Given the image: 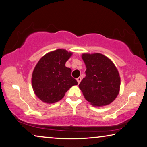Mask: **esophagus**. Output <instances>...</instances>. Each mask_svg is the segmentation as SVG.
<instances>
[{
    "mask_svg": "<svg viewBox=\"0 0 147 147\" xmlns=\"http://www.w3.org/2000/svg\"><path fill=\"white\" fill-rule=\"evenodd\" d=\"M81 78H77V81H78V84H80V83L81 82Z\"/></svg>",
    "mask_w": 147,
    "mask_h": 147,
    "instance_id": "esophagus-1",
    "label": "esophagus"
}]
</instances>
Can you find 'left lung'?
Returning <instances> with one entry per match:
<instances>
[{
    "instance_id": "obj_1",
    "label": "left lung",
    "mask_w": 147,
    "mask_h": 147,
    "mask_svg": "<svg viewBox=\"0 0 147 147\" xmlns=\"http://www.w3.org/2000/svg\"><path fill=\"white\" fill-rule=\"evenodd\" d=\"M87 67L79 85L85 98L94 107H102L112 102L120 88L119 72L111 60L100 53L82 55Z\"/></svg>"
}]
</instances>
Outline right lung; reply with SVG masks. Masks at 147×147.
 I'll return each mask as SVG.
<instances>
[{"label":"right lung","instance_id":"1","mask_svg":"<svg viewBox=\"0 0 147 147\" xmlns=\"http://www.w3.org/2000/svg\"><path fill=\"white\" fill-rule=\"evenodd\" d=\"M72 55L65 49L46 54L36 65L31 83L35 94L43 102L52 104L60 100L69 88L78 85L71 76V69L65 64Z\"/></svg>","mask_w":147,"mask_h":147}]
</instances>
